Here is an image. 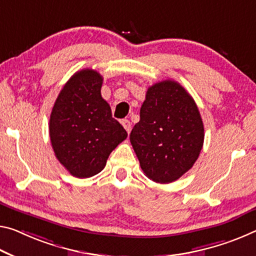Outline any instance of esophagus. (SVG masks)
<instances>
[{"instance_id": "1", "label": "esophagus", "mask_w": 256, "mask_h": 256, "mask_svg": "<svg viewBox=\"0 0 256 256\" xmlns=\"http://www.w3.org/2000/svg\"><path fill=\"white\" fill-rule=\"evenodd\" d=\"M122 125H123V128H124L125 130H126L128 133L131 132L132 124H131V122H130L128 120H122Z\"/></svg>"}]
</instances>
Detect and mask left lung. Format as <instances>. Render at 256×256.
I'll return each instance as SVG.
<instances>
[{
    "instance_id": "8db88e82",
    "label": "left lung",
    "mask_w": 256,
    "mask_h": 256,
    "mask_svg": "<svg viewBox=\"0 0 256 256\" xmlns=\"http://www.w3.org/2000/svg\"><path fill=\"white\" fill-rule=\"evenodd\" d=\"M130 141L150 180L170 184L179 179L192 168L204 144V125L192 96L176 80L154 84Z\"/></svg>"
}]
</instances>
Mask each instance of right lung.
Wrapping results in <instances>:
<instances>
[{
	"instance_id": "obj_1",
	"label": "right lung",
	"mask_w": 256,
	"mask_h": 256,
	"mask_svg": "<svg viewBox=\"0 0 256 256\" xmlns=\"http://www.w3.org/2000/svg\"><path fill=\"white\" fill-rule=\"evenodd\" d=\"M102 76L93 70L75 72L52 108L48 124L54 155L76 178H90L106 166L110 152L126 139L101 96Z\"/></svg>"
}]
</instances>
